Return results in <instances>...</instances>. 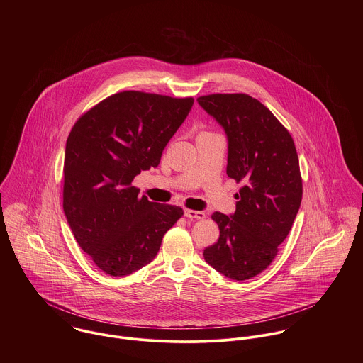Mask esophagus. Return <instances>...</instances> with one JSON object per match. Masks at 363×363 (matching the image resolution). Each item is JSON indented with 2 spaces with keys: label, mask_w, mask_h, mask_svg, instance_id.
<instances>
[{
  "label": "esophagus",
  "mask_w": 363,
  "mask_h": 363,
  "mask_svg": "<svg viewBox=\"0 0 363 363\" xmlns=\"http://www.w3.org/2000/svg\"><path fill=\"white\" fill-rule=\"evenodd\" d=\"M184 216L190 219H204L206 213L203 211H194V209H184Z\"/></svg>",
  "instance_id": "34e87169"
}]
</instances>
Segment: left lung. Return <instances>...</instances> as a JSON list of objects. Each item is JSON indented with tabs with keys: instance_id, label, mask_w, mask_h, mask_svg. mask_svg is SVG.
I'll return each mask as SVG.
<instances>
[{
	"instance_id": "left-lung-1",
	"label": "left lung",
	"mask_w": 363,
	"mask_h": 363,
	"mask_svg": "<svg viewBox=\"0 0 363 363\" xmlns=\"http://www.w3.org/2000/svg\"><path fill=\"white\" fill-rule=\"evenodd\" d=\"M197 102L225 130L226 174L243 184L235 213H212L219 239L204 259L225 277L246 281L275 259L301 207L296 148L277 117L246 94H213Z\"/></svg>"
}]
</instances>
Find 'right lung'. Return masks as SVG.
<instances>
[{
    "instance_id": "1",
    "label": "right lung",
    "mask_w": 363,
    "mask_h": 363,
    "mask_svg": "<svg viewBox=\"0 0 363 363\" xmlns=\"http://www.w3.org/2000/svg\"><path fill=\"white\" fill-rule=\"evenodd\" d=\"M193 98L124 91L78 118L65 145L62 208L79 247L108 275L155 259L183 209L151 203L131 183L156 167Z\"/></svg>"
}]
</instances>
